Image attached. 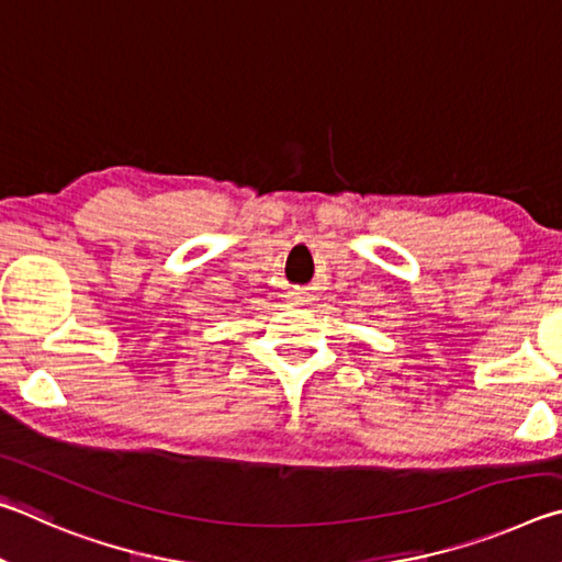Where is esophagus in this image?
<instances>
[{
  "mask_svg": "<svg viewBox=\"0 0 562 562\" xmlns=\"http://www.w3.org/2000/svg\"><path fill=\"white\" fill-rule=\"evenodd\" d=\"M293 303H306V296H301V293H296V296H293Z\"/></svg>",
  "mask_w": 562,
  "mask_h": 562,
  "instance_id": "obj_1",
  "label": "esophagus"
}]
</instances>
